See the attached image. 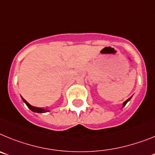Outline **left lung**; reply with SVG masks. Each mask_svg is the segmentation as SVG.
<instances>
[{"instance_id":"1","label":"left lung","mask_w":155,"mask_h":155,"mask_svg":"<svg viewBox=\"0 0 155 155\" xmlns=\"http://www.w3.org/2000/svg\"><path fill=\"white\" fill-rule=\"evenodd\" d=\"M130 98H131V97H130V98H129L127 100V101H125V102H124V104H123V106H125V105H126V104L127 103V102H128V101H130Z\"/></svg>"}]
</instances>
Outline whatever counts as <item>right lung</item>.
Returning a JSON list of instances; mask_svg holds the SVG:
<instances>
[{
  "label": "right lung",
  "mask_w": 155,
  "mask_h": 155,
  "mask_svg": "<svg viewBox=\"0 0 155 155\" xmlns=\"http://www.w3.org/2000/svg\"><path fill=\"white\" fill-rule=\"evenodd\" d=\"M22 100H23V102L26 104V105L28 106V109H31L32 112H35V113H46V112H49V110H46V109H42V108L34 107V106H32V105H30L28 102H27L26 101H25V100L23 98H22Z\"/></svg>",
  "instance_id": "add662e5"
}]
</instances>
